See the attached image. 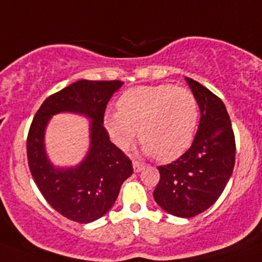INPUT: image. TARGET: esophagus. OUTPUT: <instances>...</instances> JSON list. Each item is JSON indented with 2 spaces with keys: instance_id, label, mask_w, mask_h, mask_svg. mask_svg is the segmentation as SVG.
Here are the masks:
<instances>
[{
  "instance_id": "obj_1",
  "label": "esophagus",
  "mask_w": 262,
  "mask_h": 262,
  "mask_svg": "<svg viewBox=\"0 0 262 262\" xmlns=\"http://www.w3.org/2000/svg\"><path fill=\"white\" fill-rule=\"evenodd\" d=\"M143 167H144L143 164H141V162H138V161H136V160H133V169H134V171L139 172L142 169H143Z\"/></svg>"
}]
</instances>
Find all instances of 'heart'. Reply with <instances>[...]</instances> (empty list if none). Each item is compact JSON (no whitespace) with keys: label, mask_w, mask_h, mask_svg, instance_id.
Instances as JSON below:
<instances>
[{"label":"heart","mask_w":262,"mask_h":262,"mask_svg":"<svg viewBox=\"0 0 262 262\" xmlns=\"http://www.w3.org/2000/svg\"><path fill=\"white\" fill-rule=\"evenodd\" d=\"M118 113L105 116L113 141L126 148L138 132L146 154L161 161L180 156L192 143L199 121V102L187 88L172 84L143 85L125 91Z\"/></svg>","instance_id":"obj_1"}]
</instances>
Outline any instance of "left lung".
<instances>
[{"label": "left lung", "instance_id": "left-lung-1", "mask_svg": "<svg viewBox=\"0 0 262 262\" xmlns=\"http://www.w3.org/2000/svg\"><path fill=\"white\" fill-rule=\"evenodd\" d=\"M197 98L201 119L193 143L171 164L159 166L154 199L178 217H193L211 207L230 179L235 162V138L223 101L185 78Z\"/></svg>", "mask_w": 262, "mask_h": 262}]
</instances>
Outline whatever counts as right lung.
<instances>
[{"label":"right lung","instance_id":"add662e5","mask_svg":"<svg viewBox=\"0 0 262 262\" xmlns=\"http://www.w3.org/2000/svg\"><path fill=\"white\" fill-rule=\"evenodd\" d=\"M120 80H78L46 98L30 124L27 155L30 172L46 201L73 222H95L113 207L120 187L133 174L132 161L110 141L103 126L107 102ZM83 113L91 121V148L82 164L53 168L45 156L44 129L58 112Z\"/></svg>","mask_w":262,"mask_h":262}]
</instances>
